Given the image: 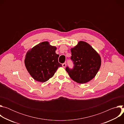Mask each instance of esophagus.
Masks as SVG:
<instances>
[{
    "mask_svg": "<svg viewBox=\"0 0 124 124\" xmlns=\"http://www.w3.org/2000/svg\"><path fill=\"white\" fill-rule=\"evenodd\" d=\"M66 66V63H63V64H62V67H63V68H65Z\"/></svg>",
    "mask_w": 124,
    "mask_h": 124,
    "instance_id": "1",
    "label": "esophagus"
}]
</instances>
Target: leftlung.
I'll use <instances>...</instances> for the list:
<instances>
[{"instance_id": "left-lung-1", "label": "left lung", "mask_w": 124, "mask_h": 124, "mask_svg": "<svg viewBox=\"0 0 124 124\" xmlns=\"http://www.w3.org/2000/svg\"><path fill=\"white\" fill-rule=\"evenodd\" d=\"M71 59L74 61V68L66 69L70 77L79 84L91 80L98 73L101 66L100 54L91 45L80 41L74 47L70 48Z\"/></svg>"}]
</instances>
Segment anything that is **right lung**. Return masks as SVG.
<instances>
[{"label":"right lung","mask_w":124,"mask_h":124,"mask_svg":"<svg viewBox=\"0 0 124 124\" xmlns=\"http://www.w3.org/2000/svg\"><path fill=\"white\" fill-rule=\"evenodd\" d=\"M57 47L44 41L35 46L26 52L24 59L25 67L34 79L44 82L54 76L58 68L62 67L58 62Z\"/></svg>","instance_id":"right-lung-1"}]
</instances>
